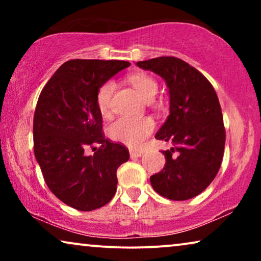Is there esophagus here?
<instances>
[{"label":"esophagus","mask_w":261,"mask_h":261,"mask_svg":"<svg viewBox=\"0 0 261 261\" xmlns=\"http://www.w3.org/2000/svg\"><path fill=\"white\" fill-rule=\"evenodd\" d=\"M142 154H144V152L139 151V149H130L129 151L130 158H139V156H141Z\"/></svg>","instance_id":"34e87169"}]
</instances>
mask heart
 Returning <instances> with one entry per match:
<instances>
[{
	"label": "heart",
	"instance_id": "heart-1",
	"mask_svg": "<svg viewBox=\"0 0 261 261\" xmlns=\"http://www.w3.org/2000/svg\"><path fill=\"white\" fill-rule=\"evenodd\" d=\"M128 82L137 90L138 94L147 102H151L158 91V85L155 81L146 73L138 72L130 74L128 77ZM114 88H115L114 82L107 81L96 92V105H97L98 112L103 116L109 115L110 113V102H112ZM153 129H154V122L149 117H142V119L120 117L110 124L108 134L114 141L138 148L152 133Z\"/></svg>",
	"mask_w": 261,
	"mask_h": 261
}]
</instances>
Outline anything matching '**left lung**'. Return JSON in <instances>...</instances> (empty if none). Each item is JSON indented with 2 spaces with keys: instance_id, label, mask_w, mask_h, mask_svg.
I'll use <instances>...</instances> for the list:
<instances>
[{
  "instance_id": "1",
  "label": "left lung",
  "mask_w": 261,
  "mask_h": 261,
  "mask_svg": "<svg viewBox=\"0 0 261 261\" xmlns=\"http://www.w3.org/2000/svg\"><path fill=\"white\" fill-rule=\"evenodd\" d=\"M137 65L165 80L170 115L155 139L172 142L163 151L166 163L151 176L154 190L172 201H185L204 191L219 172L226 129L215 89L194 66L176 57H158Z\"/></svg>"
}]
</instances>
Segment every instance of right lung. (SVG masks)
I'll return each mask as SVG.
<instances>
[{
    "mask_svg": "<svg viewBox=\"0 0 261 261\" xmlns=\"http://www.w3.org/2000/svg\"><path fill=\"white\" fill-rule=\"evenodd\" d=\"M129 65L123 60H69L39 96L33 120L35 159L49 190L77 210L90 212L112 201L117 167L129 159L126 146L106 139L96 105L98 88ZM89 147L96 150L92 156L85 153Z\"/></svg>",
    "mask_w": 261,
    "mask_h": 261,
    "instance_id": "obj_1",
    "label": "right lung"
}]
</instances>
